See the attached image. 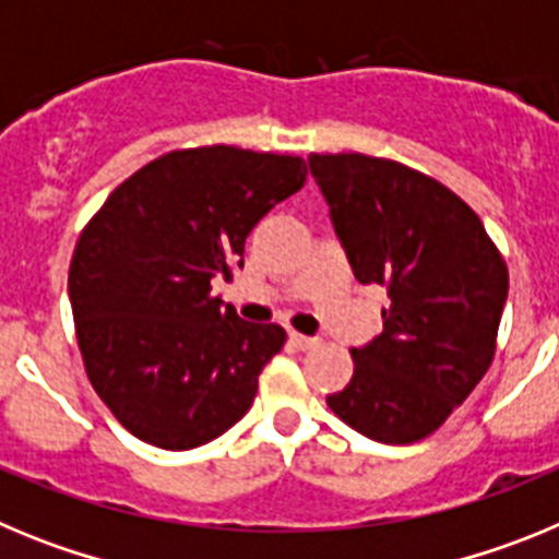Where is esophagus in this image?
I'll list each match as a JSON object with an SVG mask.
<instances>
[{"mask_svg": "<svg viewBox=\"0 0 559 559\" xmlns=\"http://www.w3.org/2000/svg\"><path fill=\"white\" fill-rule=\"evenodd\" d=\"M290 344H294L296 349H313L319 347L322 341L316 338V335H302V333H290Z\"/></svg>", "mask_w": 559, "mask_h": 559, "instance_id": "obj_1", "label": "esophagus"}]
</instances>
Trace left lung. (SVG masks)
I'll return each instance as SVG.
<instances>
[{
    "mask_svg": "<svg viewBox=\"0 0 559 559\" xmlns=\"http://www.w3.org/2000/svg\"><path fill=\"white\" fill-rule=\"evenodd\" d=\"M308 165L355 280L392 299L328 406L374 442H419L490 369L507 263L476 212L426 173L364 153H310Z\"/></svg>",
    "mask_w": 559,
    "mask_h": 559,
    "instance_id": "left-lung-1",
    "label": "left lung"
}]
</instances>
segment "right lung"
Listing matches in <instances>:
<instances>
[{"label":"right lung","instance_id":"add662e5","mask_svg":"<svg viewBox=\"0 0 559 559\" xmlns=\"http://www.w3.org/2000/svg\"><path fill=\"white\" fill-rule=\"evenodd\" d=\"M299 156L206 145L170 151L122 181L81 231L69 302L88 380L142 442L190 451L251 408L285 344L243 322L212 280L243 269L257 221L302 190Z\"/></svg>","mask_w":559,"mask_h":559}]
</instances>
